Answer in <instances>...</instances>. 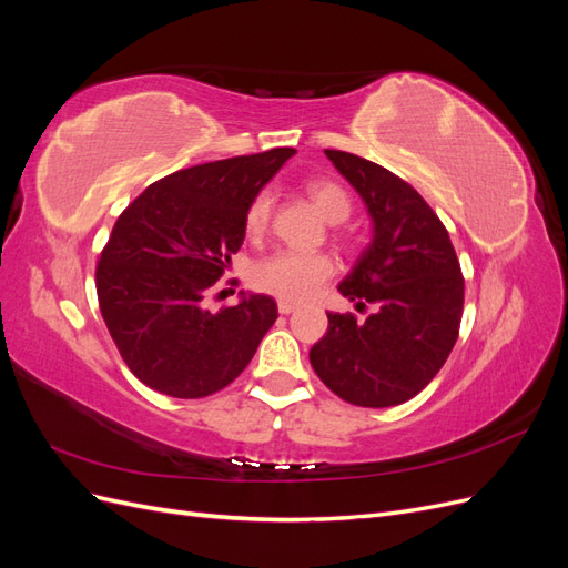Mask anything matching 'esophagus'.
<instances>
[{
	"label": "esophagus",
	"mask_w": 568,
	"mask_h": 568,
	"mask_svg": "<svg viewBox=\"0 0 568 568\" xmlns=\"http://www.w3.org/2000/svg\"><path fill=\"white\" fill-rule=\"evenodd\" d=\"M277 307H280V313H282V315H291V313H296V307H298V305H296V303H291V301H280V303H277Z\"/></svg>",
	"instance_id": "obj_1"
}]
</instances>
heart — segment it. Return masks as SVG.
<instances>
[{
  "label": "heart",
  "instance_id": "obj_1",
  "mask_svg": "<svg viewBox=\"0 0 568 568\" xmlns=\"http://www.w3.org/2000/svg\"><path fill=\"white\" fill-rule=\"evenodd\" d=\"M305 192L315 203L322 217L332 225H341L353 213V201L346 189L332 180H313L305 184ZM272 217V194L257 192L244 215V227L248 236H263ZM334 274V261L324 253H303V251H277L263 257L251 272V282L265 294L277 296L282 301H307L329 282Z\"/></svg>",
  "mask_w": 568,
  "mask_h": 568
}]
</instances>
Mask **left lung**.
<instances>
[{
	"label": "left lung",
	"mask_w": 568,
	"mask_h": 568,
	"mask_svg": "<svg viewBox=\"0 0 568 568\" xmlns=\"http://www.w3.org/2000/svg\"><path fill=\"white\" fill-rule=\"evenodd\" d=\"M324 153L372 217V242L338 291L357 311L374 305V313L363 322L326 313L329 329L311 348V365L351 405H400L434 379L457 341L464 305L457 253L417 189L355 153Z\"/></svg>",
	"instance_id": "obj_1"
}]
</instances>
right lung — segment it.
<instances>
[{
	"mask_svg": "<svg viewBox=\"0 0 568 568\" xmlns=\"http://www.w3.org/2000/svg\"><path fill=\"white\" fill-rule=\"evenodd\" d=\"M294 153L280 146L178 170L120 213L97 265L99 311L149 388L205 398L251 363L277 303L242 291L213 313L205 298L244 244L251 199Z\"/></svg>",
	"mask_w": 568,
	"mask_h": 568,
	"instance_id": "1",
	"label": "right lung"
}]
</instances>
